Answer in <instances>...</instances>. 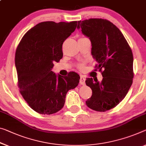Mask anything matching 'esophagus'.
Here are the masks:
<instances>
[{"label":"esophagus","instance_id":"34e87169","mask_svg":"<svg viewBox=\"0 0 146 146\" xmlns=\"http://www.w3.org/2000/svg\"><path fill=\"white\" fill-rule=\"evenodd\" d=\"M80 84L81 85H83V86L86 85V78L83 77V76H81L80 79Z\"/></svg>","mask_w":146,"mask_h":146}]
</instances>
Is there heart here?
<instances>
[{"label": "heart", "instance_id": "b5f03b06", "mask_svg": "<svg viewBox=\"0 0 146 146\" xmlns=\"http://www.w3.org/2000/svg\"><path fill=\"white\" fill-rule=\"evenodd\" d=\"M79 67H80V68H81V69H82L83 68H84V64H80V66H79Z\"/></svg>", "mask_w": 146, "mask_h": 146}]
</instances>
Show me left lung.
Segmentation results:
<instances>
[{
    "label": "left lung",
    "mask_w": 146,
    "mask_h": 146,
    "mask_svg": "<svg viewBox=\"0 0 146 146\" xmlns=\"http://www.w3.org/2000/svg\"><path fill=\"white\" fill-rule=\"evenodd\" d=\"M77 28L90 39L91 55L98 63L95 67L103 77L101 82L87 78L93 94L86 104L97 111L109 110L121 102L133 84V52L119 29L108 20L79 21Z\"/></svg>",
    "instance_id": "obj_1"
}]
</instances>
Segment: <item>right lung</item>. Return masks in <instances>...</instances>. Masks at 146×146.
<instances>
[{
    "instance_id": "obj_1",
    "label": "right lung",
    "mask_w": 146,
    "mask_h": 146,
    "mask_svg": "<svg viewBox=\"0 0 146 146\" xmlns=\"http://www.w3.org/2000/svg\"><path fill=\"white\" fill-rule=\"evenodd\" d=\"M76 27L77 21L41 22L25 33L17 46L15 64L20 93L40 114L61 110L67 92L79 84L80 78L74 72L62 76L51 71L53 62L63 56L62 44Z\"/></svg>"
}]
</instances>
